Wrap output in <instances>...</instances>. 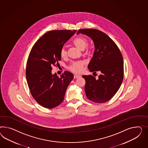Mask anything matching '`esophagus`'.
I'll return each mask as SVG.
<instances>
[{"mask_svg":"<svg viewBox=\"0 0 148 148\" xmlns=\"http://www.w3.org/2000/svg\"><path fill=\"white\" fill-rule=\"evenodd\" d=\"M80 76L79 75H76V74H75L74 75V79H77V78H79V77H80Z\"/></svg>","mask_w":148,"mask_h":148,"instance_id":"esophagus-1","label":"esophagus"}]
</instances>
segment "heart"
<instances>
[{
  "label": "heart",
  "instance_id": "b5f03b06",
  "mask_svg": "<svg viewBox=\"0 0 148 148\" xmlns=\"http://www.w3.org/2000/svg\"><path fill=\"white\" fill-rule=\"evenodd\" d=\"M73 43L77 48L80 49V51H83L88 46V40L87 38H84V36H77L73 40ZM88 52L89 49L87 48L86 52L88 53ZM60 56L63 59L66 58L67 56V52L64 47L61 48ZM84 66V61L74 62L71 64V65L69 67V69L72 72L76 74H79L82 71L83 67Z\"/></svg>",
  "mask_w": 148,
  "mask_h": 148
}]
</instances>
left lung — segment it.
I'll list each match as a JSON object with an SVG mask.
<instances>
[{
	"label": "left lung",
	"mask_w": 148,
	"mask_h": 148,
	"mask_svg": "<svg viewBox=\"0 0 148 148\" xmlns=\"http://www.w3.org/2000/svg\"><path fill=\"white\" fill-rule=\"evenodd\" d=\"M79 33L90 37L95 45L94 56L88 66L89 71L101 72L98 79L91 75L82 76L86 80V95L94 102H106L114 96L123 81V56L114 41L103 32L88 28L79 29L77 34Z\"/></svg>",
	"instance_id": "obj_1"
}]
</instances>
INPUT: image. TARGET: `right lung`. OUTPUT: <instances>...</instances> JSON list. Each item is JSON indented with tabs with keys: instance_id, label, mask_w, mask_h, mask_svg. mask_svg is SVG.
I'll list each match as a JSON object with an SVG mask.
<instances>
[{
	"instance_id": "obj_1",
	"label": "right lung",
	"mask_w": 148,
	"mask_h": 148,
	"mask_svg": "<svg viewBox=\"0 0 148 148\" xmlns=\"http://www.w3.org/2000/svg\"><path fill=\"white\" fill-rule=\"evenodd\" d=\"M75 30H54L46 33L33 45L26 64V77L31 94L45 108H55L64 101L69 83L74 78L65 71L60 77L52 74V66H58L60 51Z\"/></svg>"
}]
</instances>
